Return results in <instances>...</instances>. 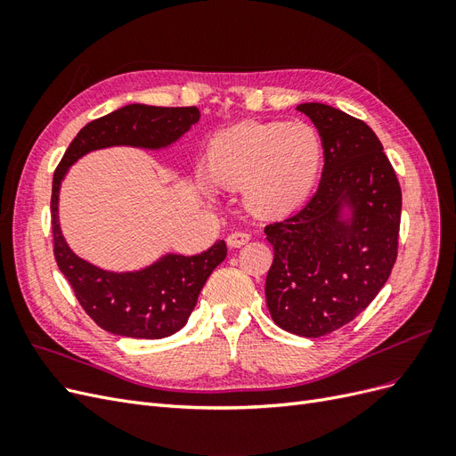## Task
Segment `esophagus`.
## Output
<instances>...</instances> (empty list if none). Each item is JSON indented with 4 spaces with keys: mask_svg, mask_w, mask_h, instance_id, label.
Wrapping results in <instances>:
<instances>
[{
    "mask_svg": "<svg viewBox=\"0 0 456 456\" xmlns=\"http://www.w3.org/2000/svg\"><path fill=\"white\" fill-rule=\"evenodd\" d=\"M249 240H251V233H247V232H232L230 236L226 238V241H228L232 249H238V247L245 245Z\"/></svg>",
    "mask_w": 456,
    "mask_h": 456,
    "instance_id": "esophagus-1",
    "label": "esophagus"
}]
</instances>
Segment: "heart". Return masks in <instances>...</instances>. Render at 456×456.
Returning a JSON list of instances; mask_svg holds the SVG:
<instances>
[{"instance_id":"b5f03b06","label":"heart","mask_w":456,"mask_h":456,"mask_svg":"<svg viewBox=\"0 0 456 456\" xmlns=\"http://www.w3.org/2000/svg\"><path fill=\"white\" fill-rule=\"evenodd\" d=\"M323 159L322 134L306 121H247L218 133L207 163L215 181L241 188L243 203L258 215H285L305 201ZM209 190L215 188L205 176Z\"/></svg>"}]
</instances>
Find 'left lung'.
Listing matches in <instances>:
<instances>
[{"mask_svg": "<svg viewBox=\"0 0 456 456\" xmlns=\"http://www.w3.org/2000/svg\"><path fill=\"white\" fill-rule=\"evenodd\" d=\"M297 110L320 131L325 165L312 200L265 228L273 247L265 291L275 325L317 338L350 323L388 281L402 188L365 121L320 102Z\"/></svg>", "mask_w": 456, "mask_h": 456, "instance_id": "1", "label": "left lung"}]
</instances>
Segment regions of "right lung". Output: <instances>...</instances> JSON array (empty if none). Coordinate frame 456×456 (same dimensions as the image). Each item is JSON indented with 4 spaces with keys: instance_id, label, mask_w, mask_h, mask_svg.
Here are the masks:
<instances>
[{
    "instance_id": "add662e5",
    "label": "right lung",
    "mask_w": 456,
    "mask_h": 456,
    "mask_svg": "<svg viewBox=\"0 0 456 456\" xmlns=\"http://www.w3.org/2000/svg\"><path fill=\"white\" fill-rule=\"evenodd\" d=\"M200 121V110L127 104L81 129L68 146L53 175L51 226L54 258L70 283L77 302L104 330L129 338H165L183 329L194 310L200 291L211 272L224 260L226 243L220 240L201 255H165L136 272H108L79 258L59 224L61 183L81 156L110 146L158 150Z\"/></svg>"
}]
</instances>
